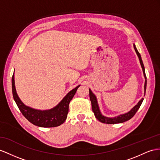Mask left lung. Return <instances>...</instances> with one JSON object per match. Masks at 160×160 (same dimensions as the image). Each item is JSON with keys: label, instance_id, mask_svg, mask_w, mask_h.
Listing matches in <instances>:
<instances>
[{"label": "left lung", "instance_id": "1", "mask_svg": "<svg viewBox=\"0 0 160 160\" xmlns=\"http://www.w3.org/2000/svg\"><path fill=\"white\" fill-rule=\"evenodd\" d=\"M134 48L135 51H136L139 60H140V63L141 65V67L142 68L143 73H144V76H145V80H146L147 78H146L145 72V68H144V65H143V63H142L141 55H140V53L138 52V51H137V49L136 47H135L134 44ZM146 87H147V80H145V91H146ZM89 96H90V100H91V101L92 112H94V114H95V116L97 119L102 123H104V124H109L122 123V122H124L126 121H128L130 119H131V118H132L135 115V113H137L139 108L141 107L142 102L143 101V98H142V99L137 103V105H135L134 107L132 109H131L129 112L126 113L125 114H123V115H120V116L116 117V118H107V117L102 116V114L101 113V112L99 111V106H98V104H97V98H96L95 95H94V94L92 92V91L90 89H89Z\"/></svg>", "mask_w": 160, "mask_h": 160}]
</instances>
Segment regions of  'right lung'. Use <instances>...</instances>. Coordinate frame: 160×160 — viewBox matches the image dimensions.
Masks as SVG:
<instances>
[{
	"label": "right lung",
	"instance_id": "right-lung-1",
	"mask_svg": "<svg viewBox=\"0 0 160 160\" xmlns=\"http://www.w3.org/2000/svg\"><path fill=\"white\" fill-rule=\"evenodd\" d=\"M79 87L80 85L68 93V95L55 108L47 111H40L27 107L22 103L16 92L14 74L12 76V92H13V99L20 112L32 124L44 128L59 126L65 121L69 111V104Z\"/></svg>",
	"mask_w": 160,
	"mask_h": 160
}]
</instances>
